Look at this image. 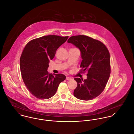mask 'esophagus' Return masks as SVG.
I'll return each mask as SVG.
<instances>
[{
	"label": "esophagus",
	"instance_id": "obj_1",
	"mask_svg": "<svg viewBox=\"0 0 134 134\" xmlns=\"http://www.w3.org/2000/svg\"><path fill=\"white\" fill-rule=\"evenodd\" d=\"M72 79H71V77H66V80H72Z\"/></svg>",
	"mask_w": 134,
	"mask_h": 134
}]
</instances>
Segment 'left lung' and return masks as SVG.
<instances>
[{"label": "left lung", "instance_id": "1", "mask_svg": "<svg viewBox=\"0 0 134 134\" xmlns=\"http://www.w3.org/2000/svg\"><path fill=\"white\" fill-rule=\"evenodd\" d=\"M67 42L79 49L82 59L80 67L87 71L86 79H74L77 86L73 94L81 100H92L102 93L109 78V52L102 42L86 35L71 36Z\"/></svg>", "mask_w": 134, "mask_h": 134}]
</instances>
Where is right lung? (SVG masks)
<instances>
[{
  "mask_svg": "<svg viewBox=\"0 0 134 134\" xmlns=\"http://www.w3.org/2000/svg\"><path fill=\"white\" fill-rule=\"evenodd\" d=\"M68 36L47 35L32 40L20 58V70L24 83L30 93L40 99L52 97L59 84L65 80L62 74H49L47 68L57 49Z\"/></svg>",
  "mask_w": 134,
  "mask_h": 134,
  "instance_id": "obj_1",
  "label": "right lung"
}]
</instances>
